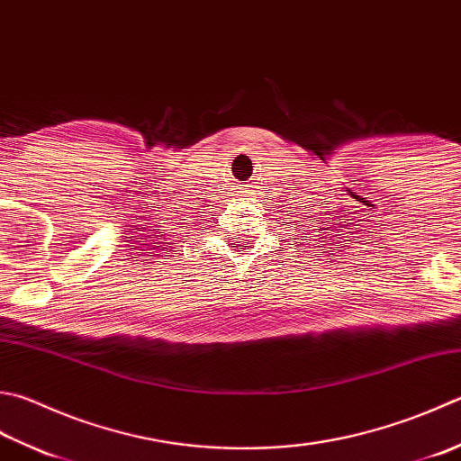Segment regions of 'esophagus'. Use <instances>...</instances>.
Returning a JSON list of instances; mask_svg holds the SVG:
<instances>
[{
    "label": "esophagus",
    "mask_w": 461,
    "mask_h": 461,
    "mask_svg": "<svg viewBox=\"0 0 461 461\" xmlns=\"http://www.w3.org/2000/svg\"><path fill=\"white\" fill-rule=\"evenodd\" d=\"M240 186H245V185H240ZM234 193H237V196H247L249 190L247 188H234Z\"/></svg>",
    "instance_id": "esophagus-1"
}]
</instances>
